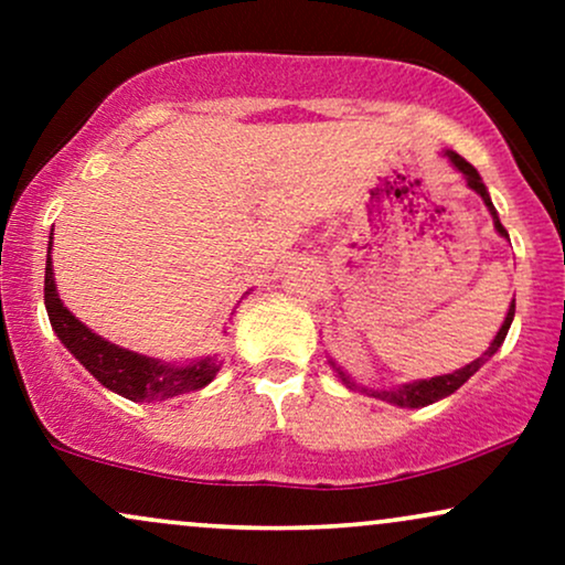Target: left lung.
Listing matches in <instances>:
<instances>
[{"label": "left lung", "instance_id": "left-lung-1", "mask_svg": "<svg viewBox=\"0 0 565 565\" xmlns=\"http://www.w3.org/2000/svg\"><path fill=\"white\" fill-rule=\"evenodd\" d=\"M446 157H449L451 164L457 167V170L465 174V180H468V185L472 188V191H476L478 196H481V199L486 201V206H489L491 217H494V228H497L499 233H502V236H508V231H504V225L499 223V217H497V212H494V204H491L489 191H486L481 174H478L476 167H472L470 161H465L462 157H459V153H454V151H446ZM512 316H515V300H512L510 310H508V319H504L502 329H499V332H497L494 342H491L489 350H486L481 359H476V361H472V364H468V366L457 369V372L444 374V377H430V380L408 382V385L391 387V391H366V387H361V391L369 393V395H374V398H380V401H387V404L404 406V408H419V406H427V404H436V401L446 398V395H451L454 391H459V387H462L465 382H468V380L472 377V374H476L478 369H481V366L486 364V361H489L491 355L497 353L499 345H502V342H504V337H508V329H510V323H512ZM329 364H332V361H329ZM332 366H334V364H332ZM334 369H337V366H334ZM337 374H340L342 382H345L348 387H355V382H350V377H345V372H340V369H337Z\"/></svg>", "mask_w": 565, "mask_h": 565}]
</instances>
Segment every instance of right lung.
<instances>
[{
    "label": "right lung",
    "mask_w": 565,
    "mask_h": 565,
    "mask_svg": "<svg viewBox=\"0 0 565 565\" xmlns=\"http://www.w3.org/2000/svg\"><path fill=\"white\" fill-rule=\"evenodd\" d=\"M50 246H53V236H50ZM50 246L47 268H44V305H47L50 323H53L63 345L76 355V361L100 385L125 395L129 401H148L151 404V401H167L174 395L199 391L215 380L220 372L217 359H201L188 366H170L157 359L132 353V350L111 345L103 337H97L93 329L84 327L74 313H68V308H63L61 297H57L53 265H50Z\"/></svg>",
    "instance_id": "add662e5"
}]
</instances>
